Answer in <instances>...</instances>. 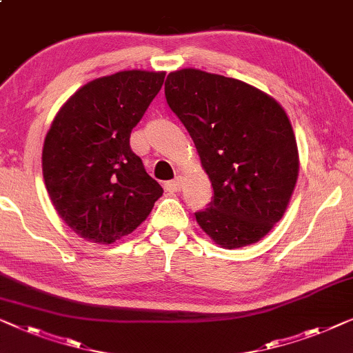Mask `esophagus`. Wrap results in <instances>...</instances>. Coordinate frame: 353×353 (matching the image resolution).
Returning a JSON list of instances; mask_svg holds the SVG:
<instances>
[{
  "label": "esophagus",
  "mask_w": 353,
  "mask_h": 353,
  "mask_svg": "<svg viewBox=\"0 0 353 353\" xmlns=\"http://www.w3.org/2000/svg\"><path fill=\"white\" fill-rule=\"evenodd\" d=\"M165 187H166V190H170V192H179L182 188V177H176V179H172V181L166 182Z\"/></svg>",
  "instance_id": "1"
}]
</instances>
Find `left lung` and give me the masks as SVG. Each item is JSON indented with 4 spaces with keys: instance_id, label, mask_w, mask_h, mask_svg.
<instances>
[{
    "instance_id": "8db88e82",
    "label": "left lung",
    "mask_w": 353,
    "mask_h": 353,
    "mask_svg": "<svg viewBox=\"0 0 353 353\" xmlns=\"http://www.w3.org/2000/svg\"><path fill=\"white\" fill-rule=\"evenodd\" d=\"M165 96L214 190L196 222L227 250L257 243L285 214L299 174L286 112L251 84L196 68L171 72Z\"/></svg>"
}]
</instances>
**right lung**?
Segmentation results:
<instances>
[{
    "mask_svg": "<svg viewBox=\"0 0 353 353\" xmlns=\"http://www.w3.org/2000/svg\"><path fill=\"white\" fill-rule=\"evenodd\" d=\"M165 75L126 70L97 78L54 118L43 145L44 183L57 214L84 240L110 245L129 235L163 195L129 137Z\"/></svg>",
    "mask_w": 353,
    "mask_h": 353,
    "instance_id": "add662e5",
    "label": "right lung"
}]
</instances>
